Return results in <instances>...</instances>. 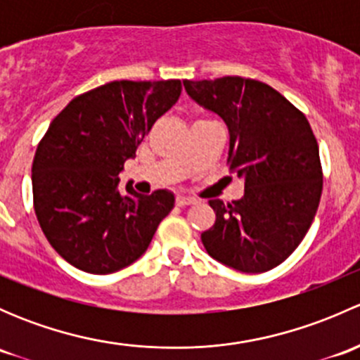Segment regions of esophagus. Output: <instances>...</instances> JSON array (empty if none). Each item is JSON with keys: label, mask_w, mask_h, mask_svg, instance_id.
I'll use <instances>...</instances> for the list:
<instances>
[{"label": "esophagus", "mask_w": 360, "mask_h": 360, "mask_svg": "<svg viewBox=\"0 0 360 360\" xmlns=\"http://www.w3.org/2000/svg\"><path fill=\"white\" fill-rule=\"evenodd\" d=\"M176 203L179 207H184V205H193V203H197V200H195L193 197H186V195H177Z\"/></svg>", "instance_id": "esophagus-1"}]
</instances>
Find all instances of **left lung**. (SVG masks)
Instances as JSON below:
<instances>
[{
	"mask_svg": "<svg viewBox=\"0 0 360 360\" xmlns=\"http://www.w3.org/2000/svg\"><path fill=\"white\" fill-rule=\"evenodd\" d=\"M188 96L224 120L228 167L245 181L244 197L209 200L216 223L202 233L209 256L244 274L288 259L307 235L322 195L319 144L307 116L257 79H184Z\"/></svg>",
	"mask_w": 360,
	"mask_h": 360,
	"instance_id": "8db88e82",
	"label": "left lung"
}]
</instances>
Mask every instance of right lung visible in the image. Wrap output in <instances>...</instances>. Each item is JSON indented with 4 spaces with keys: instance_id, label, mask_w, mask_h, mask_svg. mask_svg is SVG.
Wrapping results in <instances>:
<instances>
[{
    "instance_id": "1",
    "label": "right lung",
    "mask_w": 360,
    "mask_h": 360,
    "mask_svg": "<svg viewBox=\"0 0 360 360\" xmlns=\"http://www.w3.org/2000/svg\"><path fill=\"white\" fill-rule=\"evenodd\" d=\"M179 79H120L75 97L50 123L32 160V202L46 240L78 270L106 275L139 259L174 195L118 190L120 172L163 112Z\"/></svg>"
}]
</instances>
